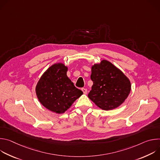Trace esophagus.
<instances>
[{
	"label": "esophagus",
	"instance_id": "obj_1",
	"mask_svg": "<svg viewBox=\"0 0 160 160\" xmlns=\"http://www.w3.org/2000/svg\"><path fill=\"white\" fill-rule=\"evenodd\" d=\"M82 92H83V94H86L87 93V88H82Z\"/></svg>",
	"mask_w": 160,
	"mask_h": 160
}]
</instances>
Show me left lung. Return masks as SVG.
Here are the masks:
<instances>
[{"mask_svg": "<svg viewBox=\"0 0 160 160\" xmlns=\"http://www.w3.org/2000/svg\"><path fill=\"white\" fill-rule=\"evenodd\" d=\"M90 78L93 82L89 99L99 108L111 110L121 105L131 90L128 78L110 62L102 60L92 67Z\"/></svg>", "mask_w": 160, "mask_h": 160, "instance_id": "left-lung-1", "label": "left lung"}]
</instances>
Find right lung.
<instances>
[{"instance_id":"1","label":"right lung","mask_w":160,"mask_h":160,"mask_svg":"<svg viewBox=\"0 0 160 160\" xmlns=\"http://www.w3.org/2000/svg\"><path fill=\"white\" fill-rule=\"evenodd\" d=\"M68 68L58 63L51 66L40 78L36 94L41 104L49 110L63 113L83 92L66 75Z\"/></svg>"}]
</instances>
